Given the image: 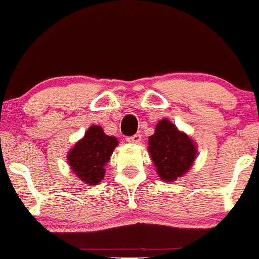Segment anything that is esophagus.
I'll return each mask as SVG.
<instances>
[{
	"label": "esophagus",
	"instance_id": "obj_1",
	"mask_svg": "<svg viewBox=\"0 0 259 259\" xmlns=\"http://www.w3.org/2000/svg\"><path fill=\"white\" fill-rule=\"evenodd\" d=\"M127 141L128 143H132V144H139L141 141V135L135 134V135H132V136H128Z\"/></svg>",
	"mask_w": 259,
	"mask_h": 259
}]
</instances>
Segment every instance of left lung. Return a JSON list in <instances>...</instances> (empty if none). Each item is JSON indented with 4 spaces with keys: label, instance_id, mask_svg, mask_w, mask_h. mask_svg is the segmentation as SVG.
I'll list each match as a JSON object with an SVG mask.
<instances>
[{
    "label": "left lung",
    "instance_id": "obj_1",
    "mask_svg": "<svg viewBox=\"0 0 259 259\" xmlns=\"http://www.w3.org/2000/svg\"><path fill=\"white\" fill-rule=\"evenodd\" d=\"M149 152L162 180L174 182L193 164L196 146L193 141L167 119H162L149 137Z\"/></svg>",
    "mask_w": 259,
    "mask_h": 259
}]
</instances>
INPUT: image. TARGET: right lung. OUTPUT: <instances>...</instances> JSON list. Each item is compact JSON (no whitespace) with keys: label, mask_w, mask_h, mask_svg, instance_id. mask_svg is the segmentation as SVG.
<instances>
[{"label":"right lung","mask_w":259,"mask_h":259,"mask_svg":"<svg viewBox=\"0 0 259 259\" xmlns=\"http://www.w3.org/2000/svg\"><path fill=\"white\" fill-rule=\"evenodd\" d=\"M118 145V140L104 134L100 125H92L83 140L68 153V163L80 179L89 185L98 184L104 179L105 164Z\"/></svg>","instance_id":"right-lung-1"}]
</instances>
